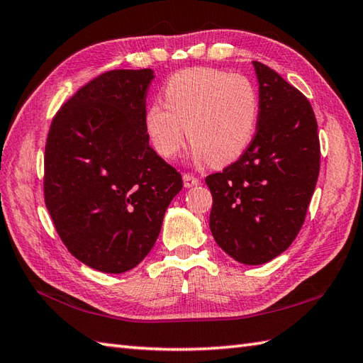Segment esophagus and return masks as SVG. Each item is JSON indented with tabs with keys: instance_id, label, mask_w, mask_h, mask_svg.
I'll return each instance as SVG.
<instances>
[{
	"instance_id": "1",
	"label": "esophagus",
	"mask_w": 363,
	"mask_h": 363,
	"mask_svg": "<svg viewBox=\"0 0 363 363\" xmlns=\"http://www.w3.org/2000/svg\"><path fill=\"white\" fill-rule=\"evenodd\" d=\"M182 181H184V187H186V189L199 186V179H198V177L191 176V174H189V173H186V174L182 176Z\"/></svg>"
}]
</instances>
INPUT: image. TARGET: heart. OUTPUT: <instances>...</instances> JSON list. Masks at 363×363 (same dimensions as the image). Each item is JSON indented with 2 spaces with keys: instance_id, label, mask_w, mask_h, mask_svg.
<instances>
[{
  "instance_id": "b5f03b06",
  "label": "heart",
  "mask_w": 363,
  "mask_h": 363,
  "mask_svg": "<svg viewBox=\"0 0 363 363\" xmlns=\"http://www.w3.org/2000/svg\"><path fill=\"white\" fill-rule=\"evenodd\" d=\"M164 104H151L145 126L162 157H174L184 128L194 145L191 157L220 167L240 157L251 145L259 118V95L240 74L215 68H189L173 74L162 91Z\"/></svg>"
}]
</instances>
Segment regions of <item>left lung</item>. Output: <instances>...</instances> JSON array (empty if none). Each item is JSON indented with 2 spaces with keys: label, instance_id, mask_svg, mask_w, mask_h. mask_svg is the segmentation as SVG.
<instances>
[{
  "label": "left lung",
  "instance_id": "8db88e82",
  "mask_svg": "<svg viewBox=\"0 0 363 363\" xmlns=\"http://www.w3.org/2000/svg\"><path fill=\"white\" fill-rule=\"evenodd\" d=\"M252 65L256 135L240 159L206 184L215 242L240 264L262 265L287 250L303 226L320 173V140L307 98L269 67Z\"/></svg>",
  "mask_w": 363,
  "mask_h": 363
}]
</instances>
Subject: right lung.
<instances>
[{
  "label": "right lung",
  "mask_w": 363,
  "mask_h": 363,
  "mask_svg": "<svg viewBox=\"0 0 363 363\" xmlns=\"http://www.w3.org/2000/svg\"><path fill=\"white\" fill-rule=\"evenodd\" d=\"M154 72L112 70L76 91L52 118L45 148V204L73 256L125 273L148 256L182 177L146 133Z\"/></svg>",
  "instance_id": "1"
}]
</instances>
